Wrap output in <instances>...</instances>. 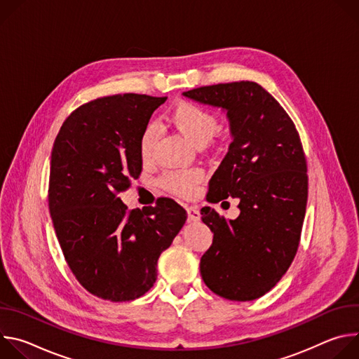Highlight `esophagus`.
<instances>
[{
    "label": "esophagus",
    "mask_w": 359,
    "mask_h": 359,
    "mask_svg": "<svg viewBox=\"0 0 359 359\" xmlns=\"http://www.w3.org/2000/svg\"><path fill=\"white\" fill-rule=\"evenodd\" d=\"M186 210H187V217H189L190 222H198L200 220L201 215H200V212L196 206H189Z\"/></svg>",
    "instance_id": "obj_1"
}]
</instances>
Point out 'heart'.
Instances as JSON below:
<instances>
[{
	"label": "heart",
	"mask_w": 359,
	"mask_h": 359,
	"mask_svg": "<svg viewBox=\"0 0 359 359\" xmlns=\"http://www.w3.org/2000/svg\"><path fill=\"white\" fill-rule=\"evenodd\" d=\"M170 122L175 128L194 146L201 147L209 142V139L217 132L219 122L216 116L208 109L201 108L193 102H179L172 109ZM159 136V128L155 123H150L143 130L139 140V150L143 161L151 158L153 147ZM203 180V172L197 168L166 170L159 177V184L177 196L189 197L194 193L196 186Z\"/></svg>",
	"instance_id": "heart-1"
}]
</instances>
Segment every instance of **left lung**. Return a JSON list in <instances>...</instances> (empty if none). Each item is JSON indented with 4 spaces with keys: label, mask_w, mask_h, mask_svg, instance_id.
<instances>
[{
    "label": "left lung",
    "mask_w": 359,
    "mask_h": 359,
    "mask_svg": "<svg viewBox=\"0 0 359 359\" xmlns=\"http://www.w3.org/2000/svg\"><path fill=\"white\" fill-rule=\"evenodd\" d=\"M183 95L227 112L233 142L209 182L208 200L240 201L236 220L201 209L213 233L200 260L201 278L223 298H260L285 274L299 244L309 197L299 135L283 107L255 82L201 86Z\"/></svg>",
    "instance_id": "1"
}]
</instances>
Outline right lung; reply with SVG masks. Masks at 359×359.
<instances>
[{
	"label": "right lung",
	"mask_w": 359,
	"mask_h": 359,
	"mask_svg": "<svg viewBox=\"0 0 359 359\" xmlns=\"http://www.w3.org/2000/svg\"><path fill=\"white\" fill-rule=\"evenodd\" d=\"M168 97H97L62 123L50 153L49 213L64 257L90 294L130 301L156 281L159 255L183 227L186 210L162 197L128 210L118 196L142 172L139 140Z\"/></svg>",
	"instance_id": "add662e5"
}]
</instances>
